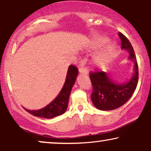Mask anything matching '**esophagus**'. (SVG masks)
Segmentation results:
<instances>
[{
	"mask_svg": "<svg viewBox=\"0 0 151 151\" xmlns=\"http://www.w3.org/2000/svg\"><path fill=\"white\" fill-rule=\"evenodd\" d=\"M86 59H82V60L81 61V66L79 68V72H80V73H81V74H86V75H88V69H87V68L85 67V64H86Z\"/></svg>",
	"mask_w": 151,
	"mask_h": 151,
	"instance_id": "esophagus-1",
	"label": "esophagus"
}]
</instances>
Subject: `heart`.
Instances as JSON below:
<instances>
[{
	"label": "heart",
	"mask_w": 151,
	"mask_h": 151,
	"mask_svg": "<svg viewBox=\"0 0 151 151\" xmlns=\"http://www.w3.org/2000/svg\"><path fill=\"white\" fill-rule=\"evenodd\" d=\"M107 39L105 37H96L93 42V46L95 48L102 47L107 43ZM114 57H115V46L114 44H109L103 51L94 57V62L98 67L103 68L109 64Z\"/></svg>",
	"instance_id": "heart-1"
}]
</instances>
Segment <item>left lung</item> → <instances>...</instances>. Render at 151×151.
Wrapping results in <instances>:
<instances>
[{"label":"left lung","mask_w":151,"mask_h":151,"mask_svg":"<svg viewBox=\"0 0 151 151\" xmlns=\"http://www.w3.org/2000/svg\"><path fill=\"white\" fill-rule=\"evenodd\" d=\"M121 48L129 52V59L135 63L134 74L126 83H117L103 71L90 72V78L93 90L91 94L92 103L97 109L108 111L121 107L130 99L138 83V65L133 46L126 36L118 33Z\"/></svg>","instance_id":"1"}]
</instances>
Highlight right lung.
I'll return each instance as SVG.
<instances>
[{
  "mask_svg": "<svg viewBox=\"0 0 151 151\" xmlns=\"http://www.w3.org/2000/svg\"><path fill=\"white\" fill-rule=\"evenodd\" d=\"M78 73V70L75 65L72 64L70 65L62 90L52 103L43 109L39 110L31 111L26 109H24L31 115L44 118H52L65 113L68 105L71 90L75 83Z\"/></svg>",
  "mask_w": 151,
  "mask_h": 151,
  "instance_id": "add662e5",
  "label": "right lung"
}]
</instances>
